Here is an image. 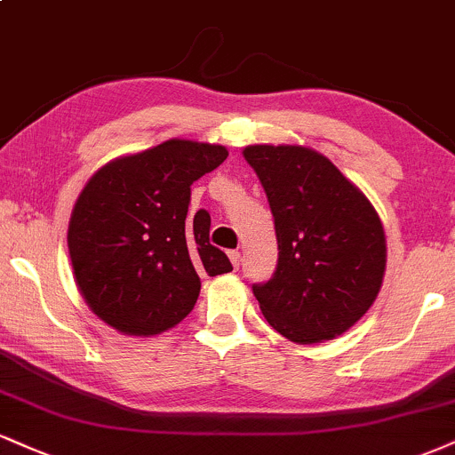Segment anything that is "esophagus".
<instances>
[{"label": "esophagus", "mask_w": 455, "mask_h": 455, "mask_svg": "<svg viewBox=\"0 0 455 455\" xmlns=\"http://www.w3.org/2000/svg\"><path fill=\"white\" fill-rule=\"evenodd\" d=\"M228 259H231L233 269H239V265H242V254H239L237 250H231L228 251Z\"/></svg>", "instance_id": "34e87169"}]
</instances>
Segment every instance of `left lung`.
<instances>
[{"mask_svg":"<svg viewBox=\"0 0 455 455\" xmlns=\"http://www.w3.org/2000/svg\"><path fill=\"white\" fill-rule=\"evenodd\" d=\"M243 158L275 218L277 269L251 292L299 346L331 341L369 311L386 273V233L363 190L320 152L254 144Z\"/></svg>","mask_w":455,"mask_h":455,"instance_id":"8db88e82","label":"left lung"}]
</instances>
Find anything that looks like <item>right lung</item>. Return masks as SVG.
<instances>
[{"instance_id":"add662e5","label":"right lung","mask_w":455,"mask_h":455,"mask_svg":"<svg viewBox=\"0 0 455 455\" xmlns=\"http://www.w3.org/2000/svg\"><path fill=\"white\" fill-rule=\"evenodd\" d=\"M228 150L167 140L118 156L91 175L68 227L74 280L92 314L131 337L161 335L199 299V273L233 271L210 243V213L186 220L190 184L222 165Z\"/></svg>"}]
</instances>
